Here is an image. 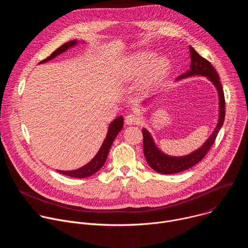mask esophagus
I'll list each match as a JSON object with an SVG mask.
<instances>
[{"label":"esophagus","mask_w":248,"mask_h":248,"mask_svg":"<svg viewBox=\"0 0 248 248\" xmlns=\"http://www.w3.org/2000/svg\"><path fill=\"white\" fill-rule=\"evenodd\" d=\"M124 121L126 124H138L140 123V117L137 114L130 113L125 117Z\"/></svg>","instance_id":"esophagus-1"}]
</instances>
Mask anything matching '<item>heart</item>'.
<instances>
[{"mask_svg":"<svg viewBox=\"0 0 248 248\" xmlns=\"http://www.w3.org/2000/svg\"><path fill=\"white\" fill-rule=\"evenodd\" d=\"M154 57L155 56L153 54H150V53L139 54L136 57H134L133 61H132L133 74H137V73L142 72V70L146 66H148L152 62ZM168 67H169V62L166 59L157 60L149 67L148 74H147V80L148 81H153V80L158 79L159 78L163 77L168 70Z\"/></svg>","mask_w":248,"mask_h":248,"instance_id":"obj_1","label":"heart"}]
</instances>
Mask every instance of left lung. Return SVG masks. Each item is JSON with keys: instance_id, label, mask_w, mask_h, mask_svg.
<instances>
[{"instance_id": "obj_1", "label": "left lung", "mask_w": 248, "mask_h": 248, "mask_svg": "<svg viewBox=\"0 0 248 248\" xmlns=\"http://www.w3.org/2000/svg\"><path fill=\"white\" fill-rule=\"evenodd\" d=\"M189 51H190V59H191L190 70L180 76L179 79L197 75V76L207 77L212 82H213V84L216 86L218 90L219 97H220V118L214 132L211 134V136L208 138L206 142L198 150L184 157H171L162 153L154 144V141L150 133L145 128H143L142 129L143 151H144L145 159L148 165L154 170L160 173H167V174L176 173V172L186 170L193 167L197 163H199L208 153L212 145L214 144L216 137L219 133V130L221 129L225 121L226 102H225L224 90L220 82V78L218 73L216 72L214 66L211 64V62L206 59H204L203 57H201L191 46H189Z\"/></svg>"}]
</instances>
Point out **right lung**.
Instances as JSON below:
<instances>
[{"instance_id":"1","label":"right lung","mask_w":248,"mask_h":248,"mask_svg":"<svg viewBox=\"0 0 248 248\" xmlns=\"http://www.w3.org/2000/svg\"><path fill=\"white\" fill-rule=\"evenodd\" d=\"M76 44H77V40H72L67 43L62 44L61 47H59L57 50H55L48 58L41 61L40 63L54 59L55 57L62 54V52L66 51L69 47L75 46ZM123 125H124V118L123 117H119L110 124L108 134L104 140V143H103L102 147L100 148L97 155L93 158V160H91L87 165H85L84 167L78 169L76 170H58V171H60L62 174L72 176V178H78V179L87 178V176H90V175L94 174L95 172H97L103 167L106 160H107L110 148L114 142L115 138L117 137L118 133L122 130Z\"/></svg>"}]
</instances>
